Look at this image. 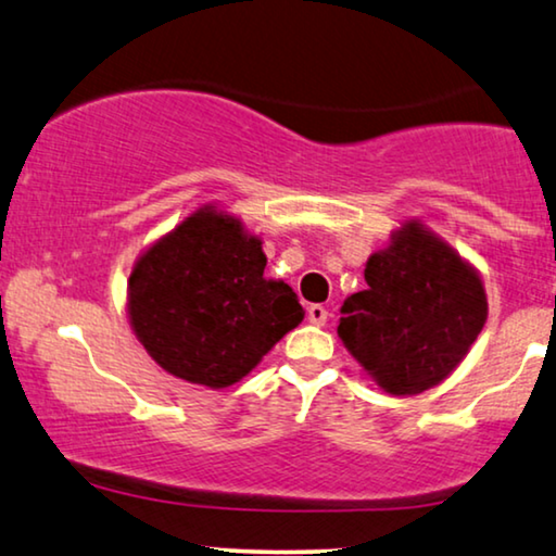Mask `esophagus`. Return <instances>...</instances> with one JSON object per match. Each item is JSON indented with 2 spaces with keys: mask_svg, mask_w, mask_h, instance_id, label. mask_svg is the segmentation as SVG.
I'll return each mask as SVG.
<instances>
[{
  "mask_svg": "<svg viewBox=\"0 0 556 556\" xmlns=\"http://www.w3.org/2000/svg\"><path fill=\"white\" fill-rule=\"evenodd\" d=\"M327 317H330V312H327L323 304H309L307 307V319L312 325H325Z\"/></svg>",
  "mask_w": 556,
  "mask_h": 556,
  "instance_id": "esophagus-1",
  "label": "esophagus"
}]
</instances>
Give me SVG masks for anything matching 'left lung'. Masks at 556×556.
I'll return each mask as SVG.
<instances>
[{"mask_svg": "<svg viewBox=\"0 0 556 556\" xmlns=\"http://www.w3.org/2000/svg\"><path fill=\"white\" fill-rule=\"evenodd\" d=\"M367 289L342 304L340 340L393 395L433 388L486 323V294L451 247L410 222L365 267Z\"/></svg>", "mask_w": 556, "mask_h": 556, "instance_id": "8db88e82", "label": "left lung"}]
</instances>
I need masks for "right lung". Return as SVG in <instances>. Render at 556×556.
<instances>
[{"instance_id": "1", "label": "right lung", "mask_w": 556, "mask_h": 556, "mask_svg": "<svg viewBox=\"0 0 556 556\" xmlns=\"http://www.w3.org/2000/svg\"><path fill=\"white\" fill-rule=\"evenodd\" d=\"M264 267L260 239L201 208L132 269V330L176 378L233 386L304 317L292 287L264 279Z\"/></svg>"}]
</instances>
